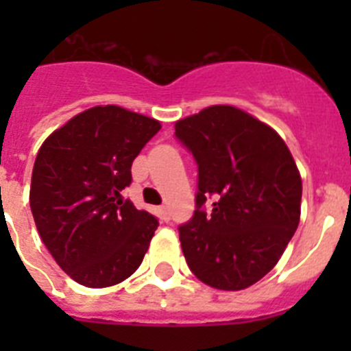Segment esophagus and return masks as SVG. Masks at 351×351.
<instances>
[{
    "mask_svg": "<svg viewBox=\"0 0 351 351\" xmlns=\"http://www.w3.org/2000/svg\"><path fill=\"white\" fill-rule=\"evenodd\" d=\"M160 216H161V219H165V221H169V219H170L169 207H167V206H161V207H160Z\"/></svg>",
    "mask_w": 351,
    "mask_h": 351,
    "instance_id": "esophagus-1",
    "label": "esophagus"
}]
</instances>
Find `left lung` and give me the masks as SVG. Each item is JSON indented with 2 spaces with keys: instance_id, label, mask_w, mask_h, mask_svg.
<instances>
[{
  "instance_id": "8db88e82",
  "label": "left lung",
  "mask_w": 351,
  "mask_h": 351,
  "mask_svg": "<svg viewBox=\"0 0 351 351\" xmlns=\"http://www.w3.org/2000/svg\"><path fill=\"white\" fill-rule=\"evenodd\" d=\"M176 137L198 167L197 209L179 226L188 267L209 287L244 290L274 267L299 226L302 181L290 149L232 105L178 121Z\"/></svg>"
}]
</instances>
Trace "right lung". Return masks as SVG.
<instances>
[{"instance_id":"add662e5","label":"right lung","mask_w":351,"mask_h":351,"mask_svg":"<svg viewBox=\"0 0 351 351\" xmlns=\"http://www.w3.org/2000/svg\"><path fill=\"white\" fill-rule=\"evenodd\" d=\"M160 128V121L105 105L71 117L40 147L31 213L49 253L77 283L112 287L144 260L160 223L121 191L132 184L133 160Z\"/></svg>"}]
</instances>
